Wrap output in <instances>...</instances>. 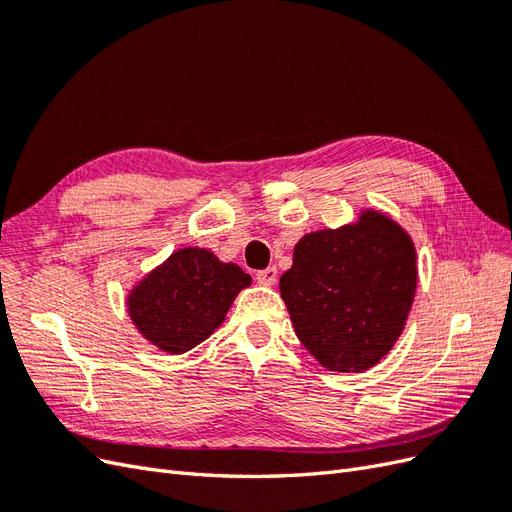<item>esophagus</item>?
<instances>
[{
    "label": "esophagus",
    "mask_w": 512,
    "mask_h": 512,
    "mask_svg": "<svg viewBox=\"0 0 512 512\" xmlns=\"http://www.w3.org/2000/svg\"><path fill=\"white\" fill-rule=\"evenodd\" d=\"M256 280L258 284L262 286H273L277 282V269L275 267H269V269H262L256 273Z\"/></svg>",
    "instance_id": "1"
}]
</instances>
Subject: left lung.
Instances as JSON below:
<instances>
[{
    "instance_id": "obj_1",
    "label": "left lung",
    "mask_w": 512,
    "mask_h": 512,
    "mask_svg": "<svg viewBox=\"0 0 512 512\" xmlns=\"http://www.w3.org/2000/svg\"><path fill=\"white\" fill-rule=\"evenodd\" d=\"M416 250L389 215L307 232L280 290L301 344L329 371H367L391 352L416 292Z\"/></svg>"
}]
</instances>
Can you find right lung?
I'll return each instance as SVG.
<instances>
[{"instance_id":"add662e5","label":"right lung","mask_w":512,"mask_h":512,"mask_svg":"<svg viewBox=\"0 0 512 512\" xmlns=\"http://www.w3.org/2000/svg\"><path fill=\"white\" fill-rule=\"evenodd\" d=\"M250 284L235 262H222L205 247H183L128 292V314L149 344L183 354L220 327Z\"/></svg>"}]
</instances>
